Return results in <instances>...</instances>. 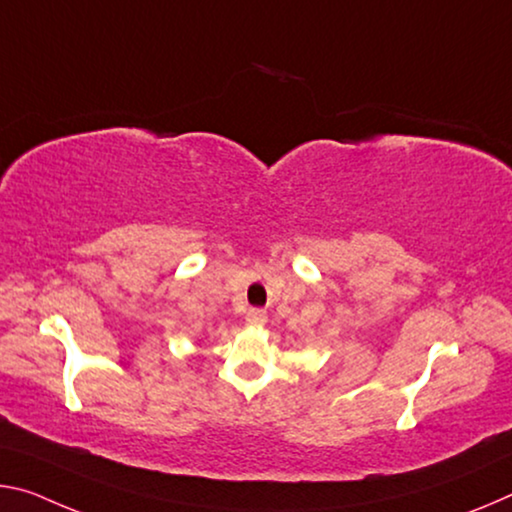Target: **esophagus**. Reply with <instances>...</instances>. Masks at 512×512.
Masks as SVG:
<instances>
[{
    "mask_svg": "<svg viewBox=\"0 0 512 512\" xmlns=\"http://www.w3.org/2000/svg\"><path fill=\"white\" fill-rule=\"evenodd\" d=\"M246 323H248V326H264V323H266V312L264 310H248Z\"/></svg>",
    "mask_w": 512,
    "mask_h": 512,
    "instance_id": "1",
    "label": "esophagus"
}]
</instances>
